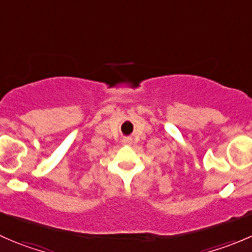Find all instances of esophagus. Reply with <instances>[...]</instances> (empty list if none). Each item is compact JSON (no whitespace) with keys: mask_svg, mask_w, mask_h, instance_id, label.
I'll list each match as a JSON object with an SVG mask.
<instances>
[{"mask_svg":"<svg viewBox=\"0 0 252 252\" xmlns=\"http://www.w3.org/2000/svg\"><path fill=\"white\" fill-rule=\"evenodd\" d=\"M124 144H131V139H129V138L124 139Z\"/></svg>","mask_w":252,"mask_h":252,"instance_id":"1","label":"esophagus"}]
</instances>
